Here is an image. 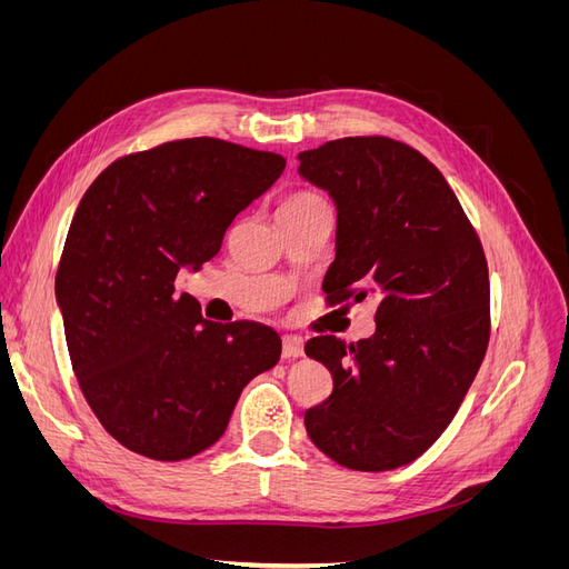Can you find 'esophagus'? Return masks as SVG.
Here are the masks:
<instances>
[{
	"label": "esophagus",
	"instance_id": "34e87169",
	"mask_svg": "<svg viewBox=\"0 0 569 569\" xmlns=\"http://www.w3.org/2000/svg\"><path fill=\"white\" fill-rule=\"evenodd\" d=\"M303 356V339L297 335H284L282 337V358L295 360Z\"/></svg>",
	"mask_w": 569,
	"mask_h": 569
}]
</instances>
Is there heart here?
Listing matches in <instances>:
<instances>
[{
	"label": "heart",
	"mask_w": 569,
	"mask_h": 569,
	"mask_svg": "<svg viewBox=\"0 0 569 569\" xmlns=\"http://www.w3.org/2000/svg\"><path fill=\"white\" fill-rule=\"evenodd\" d=\"M313 203H325V201L313 192H299L295 197H289L282 206H313Z\"/></svg>",
	"instance_id": "b5f03b06"
}]
</instances>
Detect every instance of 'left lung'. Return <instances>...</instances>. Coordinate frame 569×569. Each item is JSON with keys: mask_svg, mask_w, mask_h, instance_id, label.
I'll use <instances>...</instances> for the list:
<instances>
[{"mask_svg": "<svg viewBox=\"0 0 569 569\" xmlns=\"http://www.w3.org/2000/svg\"><path fill=\"white\" fill-rule=\"evenodd\" d=\"M299 176L337 206L330 303L377 301L375 335L306 343L332 372L306 432L349 470H396L451 425L489 343V268L439 168L389 137H343L299 153Z\"/></svg>", "mask_w": 569, "mask_h": 569, "instance_id": "obj_1", "label": "left lung"}]
</instances>
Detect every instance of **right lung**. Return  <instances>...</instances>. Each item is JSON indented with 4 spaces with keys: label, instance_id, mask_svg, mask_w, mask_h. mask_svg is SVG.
<instances>
[{
    "label": "right lung",
    "instance_id": "right-lung-1",
    "mask_svg": "<svg viewBox=\"0 0 569 569\" xmlns=\"http://www.w3.org/2000/svg\"><path fill=\"white\" fill-rule=\"evenodd\" d=\"M284 166L280 153L192 137L113 161L80 199L57 303L84 399L126 449L168 462L206 451L242 389L278 366V332L203 320L173 282L211 261Z\"/></svg>",
    "mask_w": 569,
    "mask_h": 569
}]
</instances>
